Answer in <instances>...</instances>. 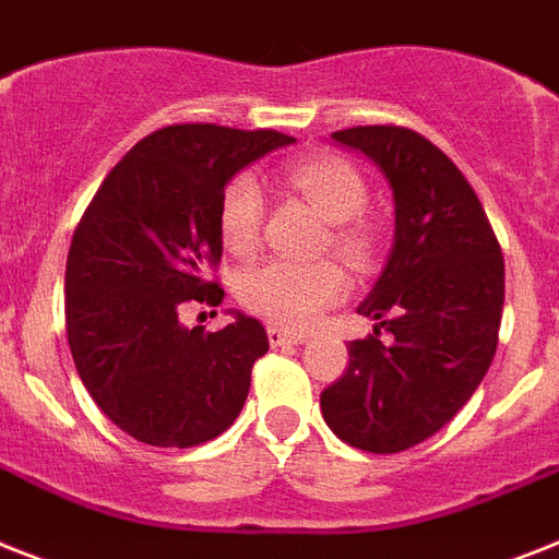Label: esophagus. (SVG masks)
<instances>
[{
    "instance_id": "obj_1",
    "label": "esophagus",
    "mask_w": 559,
    "mask_h": 559,
    "mask_svg": "<svg viewBox=\"0 0 559 559\" xmlns=\"http://www.w3.org/2000/svg\"><path fill=\"white\" fill-rule=\"evenodd\" d=\"M308 334L306 331H288V329H280V325H271L269 329V343L274 345V348H280V345H299L306 343Z\"/></svg>"
}]
</instances>
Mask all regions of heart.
Segmentation results:
<instances>
[{
  "mask_svg": "<svg viewBox=\"0 0 559 559\" xmlns=\"http://www.w3.org/2000/svg\"><path fill=\"white\" fill-rule=\"evenodd\" d=\"M283 179L308 205L329 219L322 248H331L354 269H368L377 253V230L362 216L368 186L348 159L334 154H311L283 165ZM265 202L257 179L239 174L219 197V237L234 257H251L260 246ZM348 274L336 262H283L253 265L239 280V302L262 320L302 329L331 306L348 297Z\"/></svg>",
  "mask_w": 559,
  "mask_h": 559,
  "instance_id": "b5f03b06",
  "label": "heart"
}]
</instances>
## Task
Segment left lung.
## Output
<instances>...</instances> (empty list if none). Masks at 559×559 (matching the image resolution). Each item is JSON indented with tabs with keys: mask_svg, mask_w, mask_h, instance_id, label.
Masks as SVG:
<instances>
[{
	"mask_svg": "<svg viewBox=\"0 0 559 559\" xmlns=\"http://www.w3.org/2000/svg\"><path fill=\"white\" fill-rule=\"evenodd\" d=\"M334 140L380 165L396 219L389 262L357 308L380 325L348 345V368L322 391L320 408L343 442L396 454L437 435L486 377L506 265L468 179L423 133L357 124L334 131Z\"/></svg>",
	"mask_w": 559,
	"mask_h": 559,
	"instance_id": "8db88e82",
	"label": "left lung"
}]
</instances>
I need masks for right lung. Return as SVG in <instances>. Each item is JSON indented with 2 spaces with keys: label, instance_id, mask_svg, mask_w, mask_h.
Wrapping results in <instances>:
<instances>
[{
  "label": "right lung",
  "instance_id": "obj_1",
  "mask_svg": "<svg viewBox=\"0 0 559 559\" xmlns=\"http://www.w3.org/2000/svg\"><path fill=\"white\" fill-rule=\"evenodd\" d=\"M294 136L182 122L147 133L114 165L64 269L73 366L105 417L156 449L214 440L239 417L253 362L269 352L260 320L186 329V306H219V197L228 179Z\"/></svg>",
  "mask_w": 559,
  "mask_h": 559
}]
</instances>
